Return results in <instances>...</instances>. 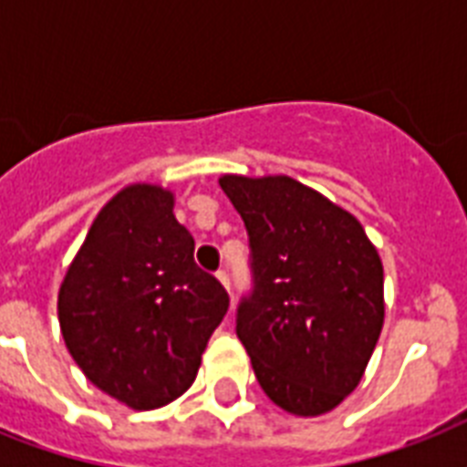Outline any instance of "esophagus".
I'll return each mask as SVG.
<instances>
[{"mask_svg": "<svg viewBox=\"0 0 467 467\" xmlns=\"http://www.w3.org/2000/svg\"><path fill=\"white\" fill-rule=\"evenodd\" d=\"M215 276H218L220 284L225 285V291H230V276H227V271H218V274H215Z\"/></svg>", "mask_w": 467, "mask_h": 467, "instance_id": "obj_1", "label": "esophagus"}]
</instances>
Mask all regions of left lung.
<instances>
[{
    "mask_svg": "<svg viewBox=\"0 0 467 467\" xmlns=\"http://www.w3.org/2000/svg\"><path fill=\"white\" fill-rule=\"evenodd\" d=\"M218 182L249 233L254 291L237 307V337L256 380L285 412H332L383 329L378 249L351 213L291 176Z\"/></svg>",
    "mask_w": 467,
    "mask_h": 467,
    "instance_id": "8db88e82",
    "label": "left lung"
}]
</instances>
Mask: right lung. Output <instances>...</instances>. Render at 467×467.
Segmentation results:
<instances>
[{
    "label": "right lung",
    "instance_id": "right-lung-1",
    "mask_svg": "<svg viewBox=\"0 0 467 467\" xmlns=\"http://www.w3.org/2000/svg\"><path fill=\"white\" fill-rule=\"evenodd\" d=\"M227 306L218 278L193 262L174 193L130 183L99 211L67 266L57 319L84 376L145 412L189 390Z\"/></svg>",
    "mask_w": 467,
    "mask_h": 467
}]
</instances>
